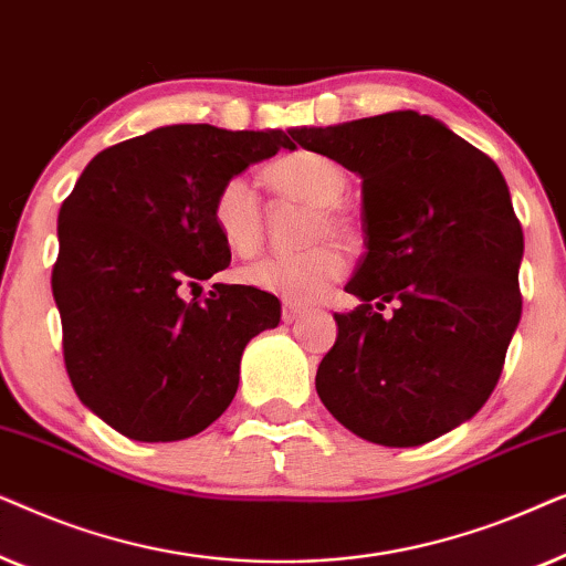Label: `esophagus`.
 I'll return each instance as SVG.
<instances>
[{
  "label": "esophagus",
  "mask_w": 566,
  "mask_h": 566,
  "mask_svg": "<svg viewBox=\"0 0 566 566\" xmlns=\"http://www.w3.org/2000/svg\"><path fill=\"white\" fill-rule=\"evenodd\" d=\"M301 314H304V306L293 304V301H285V304H283V322H296Z\"/></svg>",
  "instance_id": "esophagus-1"
}]
</instances>
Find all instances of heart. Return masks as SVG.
Returning <instances> with one entry per match:
<instances>
[{
	"label": "heart",
	"instance_id": "obj_1",
	"mask_svg": "<svg viewBox=\"0 0 566 566\" xmlns=\"http://www.w3.org/2000/svg\"><path fill=\"white\" fill-rule=\"evenodd\" d=\"M262 180L275 196L312 206L301 242L306 250L273 254L239 270V281L250 289L275 293L289 301H314L327 293L345 273V254L335 242L355 247L363 229L358 216L343 203L350 177L345 167L319 151H289L262 169ZM211 221L221 242L239 258H250L265 239V213L258 192L242 177H231L216 190Z\"/></svg>",
	"mask_w": 566,
	"mask_h": 566
}]
</instances>
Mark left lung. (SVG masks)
Segmentation results:
<instances>
[{
	"instance_id": "left-lung-1",
	"label": "left lung",
	"mask_w": 566,
	"mask_h": 566,
	"mask_svg": "<svg viewBox=\"0 0 566 566\" xmlns=\"http://www.w3.org/2000/svg\"><path fill=\"white\" fill-rule=\"evenodd\" d=\"M291 136L363 177L368 252L345 285L360 306L335 314L316 394L370 443H428L490 399L521 322L523 229L505 177L415 111Z\"/></svg>"
}]
</instances>
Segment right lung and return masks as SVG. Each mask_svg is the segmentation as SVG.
I'll use <instances>...</instances> for the list:
<instances>
[{
	"mask_svg": "<svg viewBox=\"0 0 566 566\" xmlns=\"http://www.w3.org/2000/svg\"><path fill=\"white\" fill-rule=\"evenodd\" d=\"M281 149H296L291 130L165 126L99 151L61 203L51 285L66 374L120 436L206 430L234 399L247 343L281 322V301L250 285L180 296L231 262L216 190Z\"/></svg>",
	"mask_w": 566,
	"mask_h": 566,
	"instance_id": "1",
	"label": "right lung"
}]
</instances>
